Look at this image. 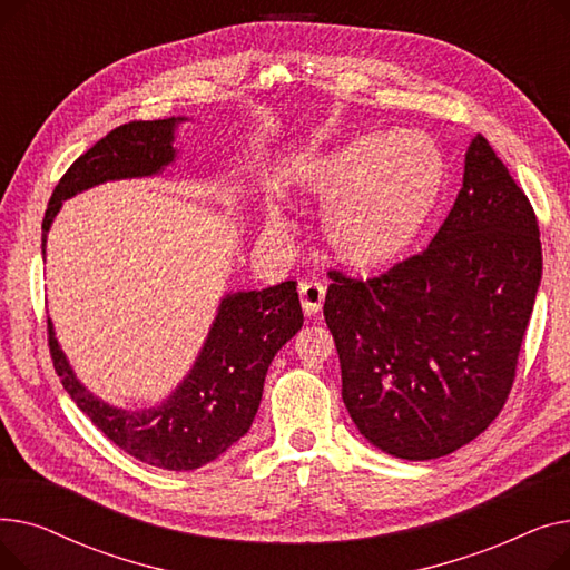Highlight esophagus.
Instances as JSON below:
<instances>
[{"label":"esophagus","instance_id":"obj_1","mask_svg":"<svg viewBox=\"0 0 570 570\" xmlns=\"http://www.w3.org/2000/svg\"><path fill=\"white\" fill-rule=\"evenodd\" d=\"M325 301V286L318 279H307L301 284V303H303V312L307 316L318 314Z\"/></svg>","mask_w":570,"mask_h":570}]
</instances>
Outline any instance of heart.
Returning <instances> with one entry per match:
<instances>
[{"mask_svg": "<svg viewBox=\"0 0 570 570\" xmlns=\"http://www.w3.org/2000/svg\"><path fill=\"white\" fill-rule=\"evenodd\" d=\"M434 142L411 129L357 136L291 170V183L327 200L323 233L351 263H376L406 247L441 191ZM267 226L282 228L269 209Z\"/></svg>", "mask_w": 570, "mask_h": 570, "instance_id": "obj_1", "label": "heart"}]
</instances>
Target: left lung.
<instances>
[{
    "instance_id": "1",
    "label": "left lung",
    "mask_w": 570,
    "mask_h": 570,
    "mask_svg": "<svg viewBox=\"0 0 570 570\" xmlns=\"http://www.w3.org/2000/svg\"><path fill=\"white\" fill-rule=\"evenodd\" d=\"M541 273L533 207L478 134L425 252L372 279L327 273L323 316L361 434L417 462L485 432L513 387Z\"/></svg>"
}]
</instances>
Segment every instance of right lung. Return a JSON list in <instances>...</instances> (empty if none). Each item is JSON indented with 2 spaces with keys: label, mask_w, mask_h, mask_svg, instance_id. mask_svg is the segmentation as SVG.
I'll return each instance as SVG.
<instances>
[{
  "label": "right lung",
  "mask_w": 570,
  "mask_h": 570,
  "mask_svg": "<svg viewBox=\"0 0 570 570\" xmlns=\"http://www.w3.org/2000/svg\"><path fill=\"white\" fill-rule=\"evenodd\" d=\"M179 122L185 117L129 122L80 155L50 196L41 226V252L46 254L50 224L67 198L108 179L149 177L170 166L177 157L173 140ZM295 286V282H282L263 291L224 295L191 372L157 406L117 409L89 393L59 348L48 318L55 372L78 409L125 453L168 471L198 469L249 432L269 363L303 327Z\"/></svg>",
  "instance_id": "add662e5"
}]
</instances>
